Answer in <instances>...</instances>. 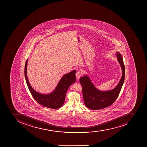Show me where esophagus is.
Instances as JSON below:
<instances>
[{
  "instance_id": "obj_1",
  "label": "esophagus",
  "mask_w": 147,
  "mask_h": 147,
  "mask_svg": "<svg viewBox=\"0 0 147 147\" xmlns=\"http://www.w3.org/2000/svg\"><path fill=\"white\" fill-rule=\"evenodd\" d=\"M81 75H82V73L80 72H77L76 73V77L77 80H79L80 79V77L81 76Z\"/></svg>"
}]
</instances>
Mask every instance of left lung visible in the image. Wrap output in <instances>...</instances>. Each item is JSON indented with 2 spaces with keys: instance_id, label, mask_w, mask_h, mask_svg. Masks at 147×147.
I'll return each mask as SVG.
<instances>
[{
  "instance_id": "8db88e82",
  "label": "left lung",
  "mask_w": 147,
  "mask_h": 147,
  "mask_svg": "<svg viewBox=\"0 0 147 147\" xmlns=\"http://www.w3.org/2000/svg\"><path fill=\"white\" fill-rule=\"evenodd\" d=\"M116 57L122 74L119 83L113 89L102 91L96 88L88 75H84L80 78L84 104L87 108L92 110L104 109L112 105L117 98L125 80V69L122 57L118 51Z\"/></svg>"
}]
</instances>
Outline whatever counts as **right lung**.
Segmentation results:
<instances>
[{
  "label": "right lung",
  "instance_id": "right-lung-1",
  "mask_svg": "<svg viewBox=\"0 0 147 147\" xmlns=\"http://www.w3.org/2000/svg\"><path fill=\"white\" fill-rule=\"evenodd\" d=\"M28 59L25 65L24 74L28 88L32 95L39 104L47 108L57 109L61 108L65 102L66 93L69 87L76 81V70L64 74L57 84L56 88L50 93L42 94L33 89L29 83L27 76Z\"/></svg>",
  "mask_w": 147,
  "mask_h": 147
}]
</instances>
